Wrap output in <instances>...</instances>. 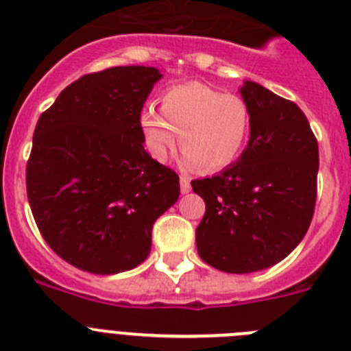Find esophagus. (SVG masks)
<instances>
[{"label": "esophagus", "instance_id": "esophagus-1", "mask_svg": "<svg viewBox=\"0 0 351 351\" xmlns=\"http://www.w3.org/2000/svg\"><path fill=\"white\" fill-rule=\"evenodd\" d=\"M179 182H181V193H190V191H191L190 181H188L186 178H181V179H179Z\"/></svg>", "mask_w": 351, "mask_h": 351}]
</instances>
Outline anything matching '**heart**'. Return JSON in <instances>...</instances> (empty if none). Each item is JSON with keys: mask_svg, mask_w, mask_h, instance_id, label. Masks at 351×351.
Returning <instances> with one entry per match:
<instances>
[{"mask_svg": "<svg viewBox=\"0 0 351 351\" xmlns=\"http://www.w3.org/2000/svg\"><path fill=\"white\" fill-rule=\"evenodd\" d=\"M246 101L204 84L173 86L161 96V110L147 105L141 112L145 147L156 161H167L179 142L186 169L219 170L239 158L250 137Z\"/></svg>", "mask_w": 351, "mask_h": 351, "instance_id": "obj_1", "label": "heart"}]
</instances>
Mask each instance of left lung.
<instances>
[{"label":"left lung","mask_w":351,"mask_h":351,"mask_svg":"<svg viewBox=\"0 0 351 351\" xmlns=\"http://www.w3.org/2000/svg\"><path fill=\"white\" fill-rule=\"evenodd\" d=\"M250 142L218 176L191 182L206 214L197 226L200 258L247 274L269 269L299 246L316 202L318 142L293 101L244 80Z\"/></svg>","instance_id":"1"}]
</instances>
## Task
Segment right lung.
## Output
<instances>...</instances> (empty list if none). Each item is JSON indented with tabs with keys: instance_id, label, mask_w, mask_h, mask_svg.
<instances>
[{
	"instance_id": "add662e5",
	"label": "right lung",
	"mask_w": 351,
	"mask_h": 351,
	"mask_svg": "<svg viewBox=\"0 0 351 351\" xmlns=\"http://www.w3.org/2000/svg\"><path fill=\"white\" fill-rule=\"evenodd\" d=\"M161 77L137 64L84 75L36 123L26 169L31 213L45 243L80 271L141 265L153 223L178 202V173L145 153L141 130Z\"/></svg>"
}]
</instances>
